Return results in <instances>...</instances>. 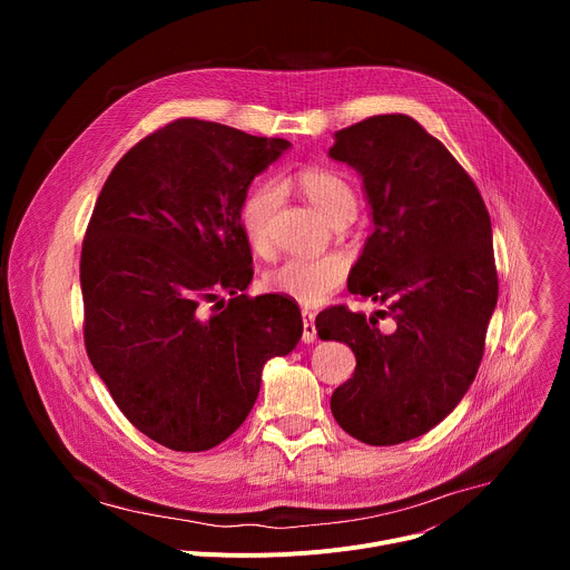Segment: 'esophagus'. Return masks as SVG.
<instances>
[{"label":"esophagus","mask_w":570,"mask_h":570,"mask_svg":"<svg viewBox=\"0 0 570 570\" xmlns=\"http://www.w3.org/2000/svg\"><path fill=\"white\" fill-rule=\"evenodd\" d=\"M302 341L304 343H313L315 341V336H317V332H315V315L311 313V311H302Z\"/></svg>","instance_id":"1"}]
</instances>
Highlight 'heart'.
<instances>
[{
	"mask_svg": "<svg viewBox=\"0 0 570 570\" xmlns=\"http://www.w3.org/2000/svg\"><path fill=\"white\" fill-rule=\"evenodd\" d=\"M304 198L330 223H350L356 216L358 198L352 183L332 169H304L295 178ZM282 203V189L273 180L257 183L240 203V229L257 255L273 248V218ZM350 275L345 255L293 257L264 275V288L304 306H315L338 291Z\"/></svg>",
	"mask_w": 570,
	"mask_h": 570,
	"instance_id": "obj_1",
	"label": "heart"
}]
</instances>
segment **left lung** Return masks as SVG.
<instances>
[{
	"mask_svg": "<svg viewBox=\"0 0 570 570\" xmlns=\"http://www.w3.org/2000/svg\"><path fill=\"white\" fill-rule=\"evenodd\" d=\"M330 155L361 174L374 220L347 288L395 320L383 335L347 306L315 317L322 341L356 356L332 413L352 438L392 446L438 426L475 379L499 299L492 220L458 159L409 115L338 130Z\"/></svg>",
	"mask_w": 570,
	"mask_h": 570,
	"instance_id": "left-lung-1",
	"label": "left lung"
}]
</instances>
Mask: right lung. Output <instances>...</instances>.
Returning a JSON list of instances; mask_svg holds the SVG:
<instances>
[{
    "label": "right lung",
    "mask_w": 570,
    "mask_h": 570,
    "mask_svg": "<svg viewBox=\"0 0 570 570\" xmlns=\"http://www.w3.org/2000/svg\"><path fill=\"white\" fill-rule=\"evenodd\" d=\"M288 146L178 119L137 141L97 198L80 250L86 350L126 420L161 446L227 440L266 361L302 336L297 304L238 295L255 275L240 203Z\"/></svg>",
    "instance_id": "1"
}]
</instances>
